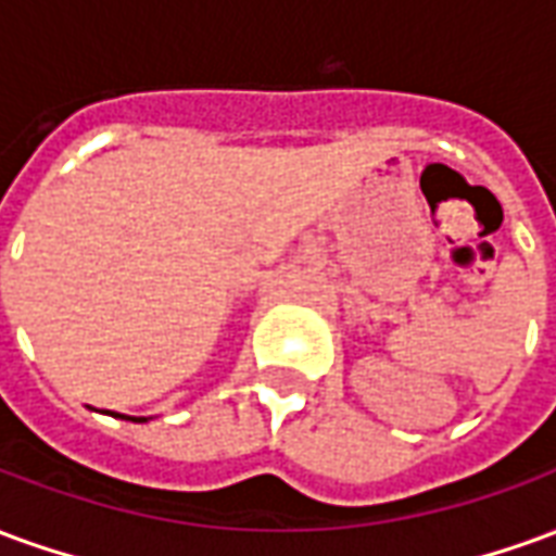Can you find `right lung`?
<instances>
[{"instance_id":"1","label":"right lung","mask_w":556,"mask_h":556,"mask_svg":"<svg viewBox=\"0 0 556 556\" xmlns=\"http://www.w3.org/2000/svg\"><path fill=\"white\" fill-rule=\"evenodd\" d=\"M118 417H122V414H118ZM127 419H130V417H127ZM139 419H142V417H139Z\"/></svg>"}]
</instances>
